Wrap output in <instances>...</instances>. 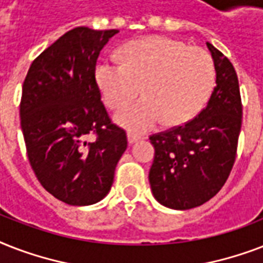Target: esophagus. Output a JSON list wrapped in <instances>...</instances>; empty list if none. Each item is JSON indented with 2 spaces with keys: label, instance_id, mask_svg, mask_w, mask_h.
I'll return each instance as SVG.
<instances>
[{
  "label": "esophagus",
  "instance_id": "34e87169",
  "mask_svg": "<svg viewBox=\"0 0 263 263\" xmlns=\"http://www.w3.org/2000/svg\"><path fill=\"white\" fill-rule=\"evenodd\" d=\"M127 139H128V143L134 144V143H136V142H139L140 136H138L136 134H132V132H128Z\"/></svg>",
  "mask_w": 263,
  "mask_h": 263
}]
</instances>
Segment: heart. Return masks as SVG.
I'll use <instances>...</instances> for the list:
<instances>
[{
	"mask_svg": "<svg viewBox=\"0 0 263 263\" xmlns=\"http://www.w3.org/2000/svg\"><path fill=\"white\" fill-rule=\"evenodd\" d=\"M95 83L110 109L128 105L142 87L144 98L120 111L116 121L132 134H144L162 120L180 125L194 119L212 95L216 65L200 47L166 36H147L121 49V64L99 63Z\"/></svg>",
	"mask_w": 263,
	"mask_h": 263,
	"instance_id": "b5f03b06",
	"label": "heart"
}]
</instances>
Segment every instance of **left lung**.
Returning <instances> with one entry per match:
<instances>
[{"label":"left lung","mask_w":263,"mask_h":263,"mask_svg":"<svg viewBox=\"0 0 263 263\" xmlns=\"http://www.w3.org/2000/svg\"><path fill=\"white\" fill-rule=\"evenodd\" d=\"M216 87L208 106L181 127L150 136L156 154L148 181L157 202L175 210L212 199L235 164L241 128V99L235 68L212 43Z\"/></svg>","instance_id":"obj_1"}]
</instances>
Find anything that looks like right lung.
I'll return each mask as SVG.
<instances>
[{"label":"right lung","instance_id":"add662e5","mask_svg":"<svg viewBox=\"0 0 263 263\" xmlns=\"http://www.w3.org/2000/svg\"><path fill=\"white\" fill-rule=\"evenodd\" d=\"M117 32L68 31L34 60L23 84L20 121L31 166L47 192L72 206L107 195L127 148L95 83L97 59ZM90 133L94 142L85 140Z\"/></svg>","mask_w":263,"mask_h":263}]
</instances>
